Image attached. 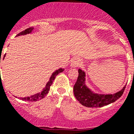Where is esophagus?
Returning a JSON list of instances; mask_svg holds the SVG:
<instances>
[{"label": "esophagus", "instance_id": "34e87169", "mask_svg": "<svg viewBox=\"0 0 134 134\" xmlns=\"http://www.w3.org/2000/svg\"><path fill=\"white\" fill-rule=\"evenodd\" d=\"M80 62H81V60L79 57H74V58L72 59V61H71V67H78V66L80 65Z\"/></svg>", "mask_w": 134, "mask_h": 134}]
</instances>
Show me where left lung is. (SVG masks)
Returning a JSON list of instances; mask_svg holds the SVG:
<instances>
[{
	"instance_id": "1",
	"label": "left lung",
	"mask_w": 134,
	"mask_h": 134,
	"mask_svg": "<svg viewBox=\"0 0 134 134\" xmlns=\"http://www.w3.org/2000/svg\"><path fill=\"white\" fill-rule=\"evenodd\" d=\"M78 77L74 86V93L76 98L84 106L88 108H99L116 102L123 94L125 86L114 94L102 95L93 93L85 84V73L78 69Z\"/></svg>"
}]
</instances>
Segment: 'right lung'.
I'll list each match as a JSON object with an SVG mask.
<instances>
[{
    "mask_svg": "<svg viewBox=\"0 0 134 134\" xmlns=\"http://www.w3.org/2000/svg\"><path fill=\"white\" fill-rule=\"evenodd\" d=\"M33 29H33L32 27L29 28V29H26V30H24V31L20 32V33L17 35L16 36L24 35L29 34V33H31V32H32ZM4 57H5V54L4 55ZM0 63H1V60H0ZM63 71L64 69H62V68H60V69H57V70L55 71L52 74V76L51 77H50V80H49V81L48 82V83L46 84V87L42 90V91L40 92V93H37V94H35V95H32V96L26 97H22V98H20V99L23 100V101H27V102H37V101H39V100L40 99H42L43 97H46V95L48 94L49 91H50V86L52 84V82H53V81L54 80L56 76H57L58 74H60V72H63Z\"/></svg>",
    "mask_w": 134,
    "mask_h": 134,
    "instance_id": "1",
    "label": "right lung"
}]
</instances>
